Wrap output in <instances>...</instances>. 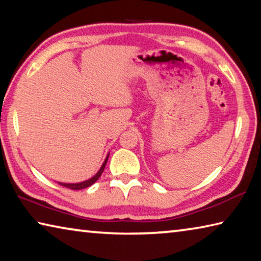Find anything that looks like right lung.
Instances as JSON below:
<instances>
[{"label": "right lung", "mask_w": 261, "mask_h": 261, "mask_svg": "<svg viewBox=\"0 0 261 261\" xmlns=\"http://www.w3.org/2000/svg\"><path fill=\"white\" fill-rule=\"evenodd\" d=\"M108 156H109V155H108ZM108 156L106 158V160H105V162H103V165L101 166L100 170L98 171V174H96L95 176H93V177H92V178L85 180V182L76 183V184H67V183H59V184H61L62 187H65V188L71 189V190H82V189H86V188H88V187H91L92 184H94V183L96 182V180L99 179V177L101 176V174L103 173V169H105V167H106V163H107V161H108Z\"/></svg>", "instance_id": "obj_1"}]
</instances>
